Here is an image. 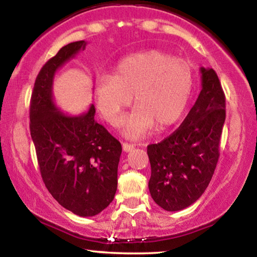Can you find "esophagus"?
I'll use <instances>...</instances> for the list:
<instances>
[{
	"mask_svg": "<svg viewBox=\"0 0 257 257\" xmlns=\"http://www.w3.org/2000/svg\"><path fill=\"white\" fill-rule=\"evenodd\" d=\"M122 148H123V151H125V153H129V151L134 150V148H135V146L134 144H130V143H122Z\"/></svg>",
	"mask_w": 257,
	"mask_h": 257,
	"instance_id": "1",
	"label": "esophagus"
}]
</instances>
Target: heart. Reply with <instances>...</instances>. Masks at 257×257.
Here are the masks:
<instances>
[{
	"instance_id": "obj_1",
	"label": "heart",
	"mask_w": 257,
	"mask_h": 257,
	"mask_svg": "<svg viewBox=\"0 0 257 257\" xmlns=\"http://www.w3.org/2000/svg\"><path fill=\"white\" fill-rule=\"evenodd\" d=\"M192 89L191 65L182 58L153 50L124 58L117 64L114 75L97 79L94 97L104 120L116 125L134 96L137 108L125 122L124 134L137 139L155 123L158 129H164L178 121Z\"/></svg>"
}]
</instances>
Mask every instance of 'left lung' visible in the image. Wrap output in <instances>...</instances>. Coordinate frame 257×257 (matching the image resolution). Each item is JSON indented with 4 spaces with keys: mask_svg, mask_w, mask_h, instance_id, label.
<instances>
[{
    "mask_svg": "<svg viewBox=\"0 0 257 257\" xmlns=\"http://www.w3.org/2000/svg\"><path fill=\"white\" fill-rule=\"evenodd\" d=\"M201 92L180 127L162 142L148 146L149 191L169 212L196 202L211 182L219 160L226 99L213 68H200Z\"/></svg>",
    "mask_w": 257,
    "mask_h": 257,
    "instance_id": "left-lung-1",
    "label": "left lung"
}]
</instances>
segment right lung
<instances>
[{
    "label": "right lung",
    "mask_w": 257,
    "mask_h": 257,
    "mask_svg": "<svg viewBox=\"0 0 257 257\" xmlns=\"http://www.w3.org/2000/svg\"><path fill=\"white\" fill-rule=\"evenodd\" d=\"M85 48V41L63 46L39 71L31 95L30 133L49 192L74 214L94 216L116 193L121 143L95 121L94 104L71 116L58 109L52 95L58 68Z\"/></svg>",
    "instance_id": "add662e5"
}]
</instances>
